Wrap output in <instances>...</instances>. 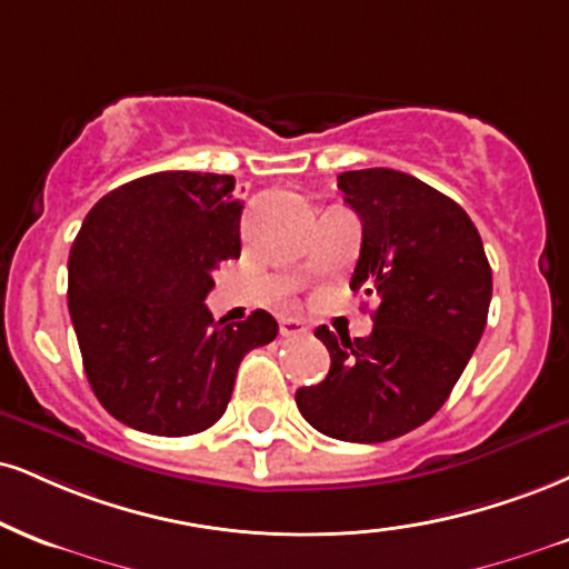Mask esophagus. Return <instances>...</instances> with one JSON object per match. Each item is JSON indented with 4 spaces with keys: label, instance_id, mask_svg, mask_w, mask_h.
Returning a JSON list of instances; mask_svg holds the SVG:
<instances>
[{
    "label": "esophagus",
    "instance_id": "obj_1",
    "mask_svg": "<svg viewBox=\"0 0 569 569\" xmlns=\"http://www.w3.org/2000/svg\"><path fill=\"white\" fill-rule=\"evenodd\" d=\"M307 333V326L302 323V320L297 318H280V337H305Z\"/></svg>",
    "mask_w": 569,
    "mask_h": 569
}]
</instances>
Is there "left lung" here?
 Returning a JSON list of instances; mask_svg holds the SVG:
<instances>
[{
  "instance_id": "left-lung-1",
  "label": "left lung",
  "mask_w": 569,
  "mask_h": 569,
  "mask_svg": "<svg viewBox=\"0 0 569 569\" xmlns=\"http://www.w3.org/2000/svg\"><path fill=\"white\" fill-rule=\"evenodd\" d=\"M339 190L362 222L350 286L379 310L366 339L315 331L331 368L297 406L333 440L387 442L453 392L488 323L492 272L467 211L427 182L379 167L339 174Z\"/></svg>"
}]
</instances>
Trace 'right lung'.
<instances>
[{"mask_svg": "<svg viewBox=\"0 0 569 569\" xmlns=\"http://www.w3.org/2000/svg\"><path fill=\"white\" fill-rule=\"evenodd\" d=\"M236 180L156 172L102 196L68 259V312L100 406L148 435L209 429L228 408L243 355L278 323L211 318V272L241 257Z\"/></svg>", "mask_w": 569, "mask_h": 569, "instance_id": "obj_1", "label": "right lung"}]
</instances>
